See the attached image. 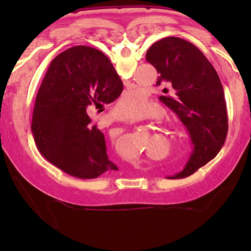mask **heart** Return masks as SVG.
I'll list each match as a JSON object with an SVG mask.
<instances>
[{"mask_svg": "<svg viewBox=\"0 0 251 251\" xmlns=\"http://www.w3.org/2000/svg\"><path fill=\"white\" fill-rule=\"evenodd\" d=\"M149 110V101L139 89H132L122 96L116 105L117 114L124 120L138 119L145 115Z\"/></svg>", "mask_w": 251, "mask_h": 251, "instance_id": "heart-1", "label": "heart"}]
</instances>
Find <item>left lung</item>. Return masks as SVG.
Listing matches in <instances>:
<instances>
[{
    "label": "left lung",
    "instance_id": "8db88e82",
    "mask_svg": "<svg viewBox=\"0 0 251 251\" xmlns=\"http://www.w3.org/2000/svg\"><path fill=\"white\" fill-rule=\"evenodd\" d=\"M146 59L159 74L156 86H169L172 95L159 100L173 110L188 129L193 151L183 170L169 179L184 178L215 158L227 134V115L221 81L197 47L180 37L155 42ZM168 93L167 88L163 89Z\"/></svg>",
    "mask_w": 251,
    "mask_h": 251
}]
</instances>
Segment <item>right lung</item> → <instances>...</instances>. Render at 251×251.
<instances>
[{
	"instance_id": "right-lung-1",
	"label": "right lung",
	"mask_w": 251,
	"mask_h": 251,
	"mask_svg": "<svg viewBox=\"0 0 251 251\" xmlns=\"http://www.w3.org/2000/svg\"><path fill=\"white\" fill-rule=\"evenodd\" d=\"M122 92V79L103 52L82 45L62 51L50 62L36 95L31 130L40 153L79 179L117 170L86 110L113 102Z\"/></svg>"
}]
</instances>
